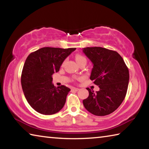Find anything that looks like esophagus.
<instances>
[{
    "label": "esophagus",
    "instance_id": "34e87169",
    "mask_svg": "<svg viewBox=\"0 0 149 149\" xmlns=\"http://www.w3.org/2000/svg\"><path fill=\"white\" fill-rule=\"evenodd\" d=\"M72 91H77L79 90V89H78V88L73 87V88H72Z\"/></svg>",
    "mask_w": 149,
    "mask_h": 149
}]
</instances>
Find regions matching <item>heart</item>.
Instances as JSON below:
<instances>
[{"mask_svg":"<svg viewBox=\"0 0 149 149\" xmlns=\"http://www.w3.org/2000/svg\"><path fill=\"white\" fill-rule=\"evenodd\" d=\"M75 59L78 64H79L81 62H86L87 63V58L81 54H76L75 56Z\"/></svg>","mask_w":149,"mask_h":149,"instance_id":"heart-1","label":"heart"}]
</instances>
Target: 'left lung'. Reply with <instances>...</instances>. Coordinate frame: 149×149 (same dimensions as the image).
Listing matches in <instances>:
<instances>
[{"label": "left lung", "instance_id": "obj_1", "mask_svg": "<svg viewBox=\"0 0 149 149\" xmlns=\"http://www.w3.org/2000/svg\"><path fill=\"white\" fill-rule=\"evenodd\" d=\"M83 52L93 64L90 79L99 85V91L89 88V97L83 100L86 110L95 116L108 115L122 104L127 93L130 74L122 57L114 50L87 47Z\"/></svg>", "mask_w": 149, "mask_h": 149}]
</instances>
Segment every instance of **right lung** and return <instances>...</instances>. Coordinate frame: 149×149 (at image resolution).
Wrapping results in <instances>:
<instances>
[{
	"label": "right lung",
	"mask_w": 149,
	"mask_h": 149,
	"mask_svg": "<svg viewBox=\"0 0 149 149\" xmlns=\"http://www.w3.org/2000/svg\"><path fill=\"white\" fill-rule=\"evenodd\" d=\"M76 48L43 47L31 52L25 62L21 84L27 101L40 114H56L65 104L70 89L54 87L52 74Z\"/></svg>",
	"instance_id": "right-lung-1"
}]
</instances>
